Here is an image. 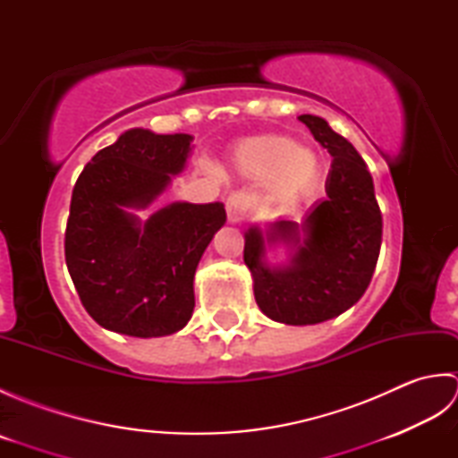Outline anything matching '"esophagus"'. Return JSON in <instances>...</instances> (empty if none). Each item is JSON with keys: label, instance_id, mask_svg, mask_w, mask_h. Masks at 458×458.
<instances>
[{"label": "esophagus", "instance_id": "1", "mask_svg": "<svg viewBox=\"0 0 458 458\" xmlns=\"http://www.w3.org/2000/svg\"><path fill=\"white\" fill-rule=\"evenodd\" d=\"M250 207V199L246 197L244 192H234L230 194L228 200H226V216L230 224H238L244 220L246 212Z\"/></svg>", "mask_w": 458, "mask_h": 458}]
</instances>
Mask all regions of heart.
I'll list each match as a JSON object with an SVG mask.
<instances>
[{
    "mask_svg": "<svg viewBox=\"0 0 458 458\" xmlns=\"http://www.w3.org/2000/svg\"><path fill=\"white\" fill-rule=\"evenodd\" d=\"M236 169L248 179H267L271 199L287 200L313 187L318 177L317 155L287 135H261L242 141L234 151Z\"/></svg>",
    "mask_w": 458,
    "mask_h": 458,
    "instance_id": "b5f03b06",
    "label": "heart"
}]
</instances>
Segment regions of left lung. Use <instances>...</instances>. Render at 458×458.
<instances>
[{
	"mask_svg": "<svg viewBox=\"0 0 458 458\" xmlns=\"http://www.w3.org/2000/svg\"><path fill=\"white\" fill-rule=\"evenodd\" d=\"M299 122L333 157L327 197L310 207L301 226L279 220L266 234L258 226L244 234L258 307L277 323L295 327L323 323L352 307L369 285L382 246V212L364 159L318 115L303 114ZM279 241L288 244L290 261L271 268L265 244Z\"/></svg>",
	"mask_w": 458,
	"mask_h": 458,
	"instance_id": "8db88e82",
	"label": "left lung"
}]
</instances>
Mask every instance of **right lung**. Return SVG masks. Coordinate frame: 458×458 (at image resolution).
I'll use <instances>...</instances> for the list:
<instances>
[{
  "mask_svg": "<svg viewBox=\"0 0 458 458\" xmlns=\"http://www.w3.org/2000/svg\"><path fill=\"white\" fill-rule=\"evenodd\" d=\"M192 135L133 128L100 149L74 184L64 232L68 274L84 309L114 333H177L194 309V271L226 222L222 202H173L141 222L182 173Z\"/></svg>",
  "mask_w": 458,
  "mask_h": 458,
  "instance_id": "obj_1",
  "label": "right lung"
}]
</instances>
